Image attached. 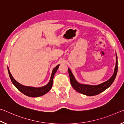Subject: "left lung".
<instances>
[{"label": "left lung", "instance_id": "left-lung-1", "mask_svg": "<svg viewBox=\"0 0 124 124\" xmlns=\"http://www.w3.org/2000/svg\"><path fill=\"white\" fill-rule=\"evenodd\" d=\"M69 74L70 76L71 84L74 89L77 92L81 93L82 94L85 95L86 96H94L99 94L100 93L103 92L104 90L109 88L110 85L114 82L118 71V58L116 54V64L114 69V73L112 76L108 81L103 83L96 85H91L88 84H83L78 82L76 80L74 76L73 75L72 72L70 69H68Z\"/></svg>", "mask_w": 124, "mask_h": 124}]
</instances>
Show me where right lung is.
Instances as JSON below:
<instances>
[{
	"label": "right lung",
	"instance_id": "right-lung-1",
	"mask_svg": "<svg viewBox=\"0 0 124 124\" xmlns=\"http://www.w3.org/2000/svg\"><path fill=\"white\" fill-rule=\"evenodd\" d=\"M59 66V65H58L53 69V71H52L51 78H50L48 83L47 85L42 86V87L39 88L32 87V86H28L22 85V84L19 83L18 82H17L16 80L14 78V77H12V75L11 74V73L10 72L9 69L8 68V70L12 83L14 84V85L17 88V89L19 91H20L21 93H22L23 94L27 95L28 96L31 97H36L42 96V95L46 94L51 90L52 85H53V79L54 76L58 69Z\"/></svg>",
	"mask_w": 124,
	"mask_h": 124
}]
</instances>
